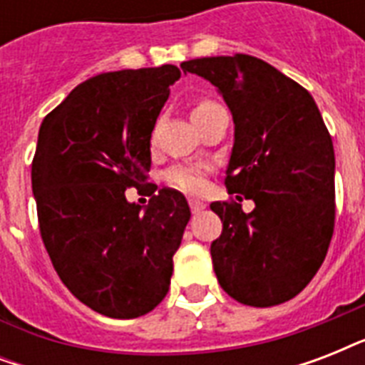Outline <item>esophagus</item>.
<instances>
[{"label":"esophagus","instance_id":"1","mask_svg":"<svg viewBox=\"0 0 365 365\" xmlns=\"http://www.w3.org/2000/svg\"><path fill=\"white\" fill-rule=\"evenodd\" d=\"M189 206H191V212H193V214H199V212H202L206 208L205 202H200V200H195V199L189 200Z\"/></svg>","mask_w":365,"mask_h":365}]
</instances>
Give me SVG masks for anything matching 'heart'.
Returning a JSON list of instances; mask_svg holds the SVG:
<instances>
[{"mask_svg": "<svg viewBox=\"0 0 365 365\" xmlns=\"http://www.w3.org/2000/svg\"><path fill=\"white\" fill-rule=\"evenodd\" d=\"M217 104L214 102H199L193 106L191 115L199 117ZM166 182L170 183L172 187H178L185 191V193H197L202 185H205V168L202 166H176L166 172Z\"/></svg>", "mask_w": 365, "mask_h": 365, "instance_id": "heart-1", "label": "heart"}]
</instances>
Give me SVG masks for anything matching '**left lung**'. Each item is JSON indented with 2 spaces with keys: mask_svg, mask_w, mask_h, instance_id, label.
Listing matches in <instances>:
<instances>
[{
  "mask_svg": "<svg viewBox=\"0 0 365 365\" xmlns=\"http://www.w3.org/2000/svg\"><path fill=\"white\" fill-rule=\"evenodd\" d=\"M210 81L235 123L229 193L254 200L212 202L223 223L210 246L217 282L233 299L272 307L299 294L322 265L334 235L335 153L305 88L263 60L235 54L182 62Z\"/></svg>",
  "mask_w": 365,
  "mask_h": 365,
  "instance_id": "obj_1",
  "label": "left lung"
}]
</instances>
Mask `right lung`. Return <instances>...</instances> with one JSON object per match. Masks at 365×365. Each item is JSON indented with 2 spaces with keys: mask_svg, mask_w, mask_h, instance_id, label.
<instances>
[{
  "mask_svg": "<svg viewBox=\"0 0 365 365\" xmlns=\"http://www.w3.org/2000/svg\"><path fill=\"white\" fill-rule=\"evenodd\" d=\"M178 79L170 64L102 73L39 128L31 191L43 244L66 288L104 317H142L170 286L187 200L159 189L140 206L125 191L148 182L151 132Z\"/></svg>",
  "mask_w": 365,
  "mask_h": 365,
  "instance_id": "right-lung-1",
  "label": "right lung"
}]
</instances>
